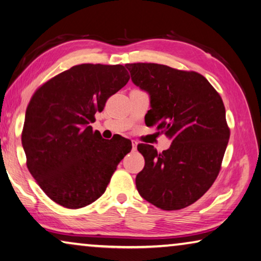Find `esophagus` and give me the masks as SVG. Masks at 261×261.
<instances>
[{
    "label": "esophagus",
    "mask_w": 261,
    "mask_h": 261,
    "mask_svg": "<svg viewBox=\"0 0 261 261\" xmlns=\"http://www.w3.org/2000/svg\"><path fill=\"white\" fill-rule=\"evenodd\" d=\"M132 147H133V150H136V148H138V141L132 140Z\"/></svg>",
    "instance_id": "1"
}]
</instances>
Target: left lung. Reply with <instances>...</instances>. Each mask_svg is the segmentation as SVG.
<instances>
[{
    "instance_id": "obj_1",
    "label": "left lung",
    "mask_w": 261,
    "mask_h": 261,
    "mask_svg": "<svg viewBox=\"0 0 261 261\" xmlns=\"http://www.w3.org/2000/svg\"><path fill=\"white\" fill-rule=\"evenodd\" d=\"M126 67L134 85L150 96L148 125H157L172 140L161 153L150 144L138 145L145 164L136 175V188L159 208H185L211 188L220 172L230 135L225 105L197 72L153 63Z\"/></svg>"
}]
</instances>
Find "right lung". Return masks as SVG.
<instances>
[{
	"label": "right lung",
	"instance_id": "right-lung-1",
	"mask_svg": "<svg viewBox=\"0 0 261 261\" xmlns=\"http://www.w3.org/2000/svg\"><path fill=\"white\" fill-rule=\"evenodd\" d=\"M129 80L125 66L81 64L36 89L26 109L21 143L26 165L55 203L80 208L104 194L132 150L125 138L93 132L95 113Z\"/></svg>",
	"mask_w": 261,
	"mask_h": 261
}]
</instances>
